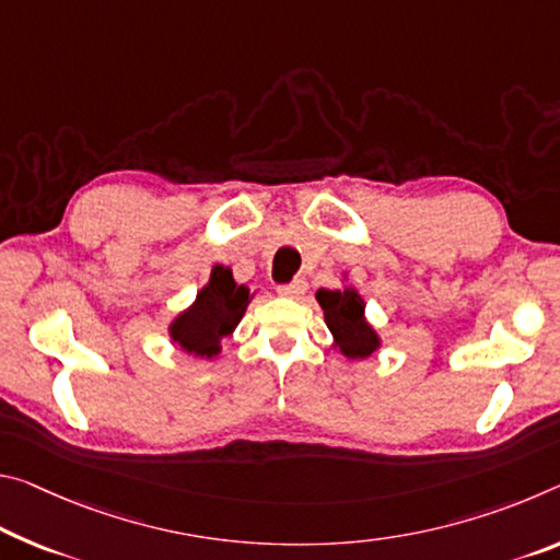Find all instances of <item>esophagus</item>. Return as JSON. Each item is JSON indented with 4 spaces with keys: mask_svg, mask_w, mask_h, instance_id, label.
<instances>
[{
    "mask_svg": "<svg viewBox=\"0 0 560 560\" xmlns=\"http://www.w3.org/2000/svg\"><path fill=\"white\" fill-rule=\"evenodd\" d=\"M306 289H308L306 279H304V277H296L294 281L281 283V287H279V294H281V296H287V299H299V296H304V294H306Z\"/></svg>",
    "mask_w": 560,
    "mask_h": 560,
    "instance_id": "34e87169",
    "label": "esophagus"
}]
</instances>
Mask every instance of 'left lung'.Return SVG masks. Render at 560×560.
<instances>
[{
    "label": "left lung",
    "instance_id": "1",
    "mask_svg": "<svg viewBox=\"0 0 560 560\" xmlns=\"http://www.w3.org/2000/svg\"><path fill=\"white\" fill-rule=\"evenodd\" d=\"M316 301L324 308L328 331L334 336V346L346 359H369L378 351L381 339L376 328L363 316V299L357 289H318Z\"/></svg>",
    "mask_w": 560,
    "mask_h": 560
}]
</instances>
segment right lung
I'll return each mask as SVG.
<instances>
[{"label":"right lung","mask_w":560,"mask_h":560,"mask_svg":"<svg viewBox=\"0 0 560 560\" xmlns=\"http://www.w3.org/2000/svg\"><path fill=\"white\" fill-rule=\"evenodd\" d=\"M252 299V289L236 283L229 266L217 264L194 304L168 324V336L191 357L214 359L221 351V339L234 334Z\"/></svg>","instance_id":"obj_1"}]
</instances>
